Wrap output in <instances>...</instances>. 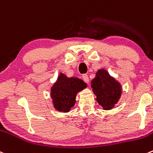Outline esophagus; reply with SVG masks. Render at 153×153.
Returning a JSON list of instances; mask_svg holds the SVG:
<instances>
[{
  "instance_id": "1",
  "label": "esophagus",
  "mask_w": 153,
  "mask_h": 153,
  "mask_svg": "<svg viewBox=\"0 0 153 153\" xmlns=\"http://www.w3.org/2000/svg\"><path fill=\"white\" fill-rule=\"evenodd\" d=\"M82 79L84 80V82L87 83V84L89 83V78H88V76H87V75H82Z\"/></svg>"
}]
</instances>
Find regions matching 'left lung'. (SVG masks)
<instances>
[{
	"instance_id": "obj_1",
	"label": "left lung",
	"mask_w": 153,
	"mask_h": 153,
	"mask_svg": "<svg viewBox=\"0 0 153 153\" xmlns=\"http://www.w3.org/2000/svg\"><path fill=\"white\" fill-rule=\"evenodd\" d=\"M91 87L96 100L103 110H111L120 100L123 88L121 84L105 69H99L92 80Z\"/></svg>"
}]
</instances>
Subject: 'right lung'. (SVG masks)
<instances>
[{"instance_id": "right-lung-1", "label": "right lung", "mask_w": 153, "mask_h": 153, "mask_svg": "<svg viewBox=\"0 0 153 153\" xmlns=\"http://www.w3.org/2000/svg\"><path fill=\"white\" fill-rule=\"evenodd\" d=\"M87 84L75 77L66 76L60 73L51 87V98L53 106L57 111L67 113L75 105L76 96L87 87Z\"/></svg>"}]
</instances>
